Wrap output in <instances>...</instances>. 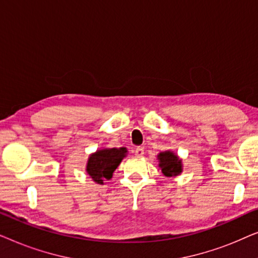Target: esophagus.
<instances>
[{"label":"esophagus","instance_id":"obj_1","mask_svg":"<svg viewBox=\"0 0 258 258\" xmlns=\"http://www.w3.org/2000/svg\"><path fill=\"white\" fill-rule=\"evenodd\" d=\"M135 155L137 157H142L144 155V148L142 147H137L135 149Z\"/></svg>","mask_w":258,"mask_h":258}]
</instances>
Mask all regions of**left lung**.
Returning <instances> with one entry per match:
<instances>
[{
    "mask_svg": "<svg viewBox=\"0 0 258 258\" xmlns=\"http://www.w3.org/2000/svg\"><path fill=\"white\" fill-rule=\"evenodd\" d=\"M158 167L161 168L162 174L165 177H175L182 172V160H179L177 155H175L172 151H163L158 154Z\"/></svg>",
    "mask_w": 258,
    "mask_h": 258,
    "instance_id": "obj_1",
    "label": "left lung"
}]
</instances>
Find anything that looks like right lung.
I'll list each match as a JSON object with an SVG mask.
<instances>
[{"label":"right lung","mask_w":258,"mask_h":258,"mask_svg":"<svg viewBox=\"0 0 258 258\" xmlns=\"http://www.w3.org/2000/svg\"><path fill=\"white\" fill-rule=\"evenodd\" d=\"M126 148H111L100 149L91 154L88 158L87 172L97 184H103L104 181L110 179L123 158L126 156Z\"/></svg>","instance_id":"1"}]
</instances>
